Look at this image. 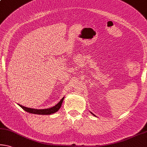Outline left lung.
I'll list each match as a JSON object with an SVG mask.
<instances>
[{
	"instance_id": "1",
	"label": "left lung",
	"mask_w": 147,
	"mask_h": 147,
	"mask_svg": "<svg viewBox=\"0 0 147 147\" xmlns=\"http://www.w3.org/2000/svg\"><path fill=\"white\" fill-rule=\"evenodd\" d=\"M92 115H94V114H92Z\"/></svg>"
}]
</instances>
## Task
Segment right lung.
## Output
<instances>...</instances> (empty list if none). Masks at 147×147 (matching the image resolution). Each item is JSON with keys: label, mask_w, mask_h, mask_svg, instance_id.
<instances>
[{"label": "right lung", "mask_w": 147, "mask_h": 147, "mask_svg": "<svg viewBox=\"0 0 147 147\" xmlns=\"http://www.w3.org/2000/svg\"><path fill=\"white\" fill-rule=\"evenodd\" d=\"M63 99H64V97H63V98L61 99V101H60L57 105H55L54 107H51V108H49V109H31V108H28V107H25L24 106H22L20 104H18V105L20 107H22L23 110L27 112V113L35 114V115H52V114L56 113L57 111H59V109L61 108V104L63 103Z\"/></svg>", "instance_id": "add662e5"}]
</instances>
